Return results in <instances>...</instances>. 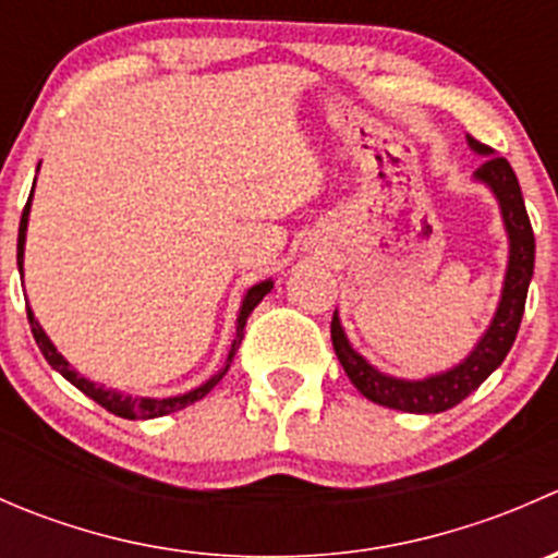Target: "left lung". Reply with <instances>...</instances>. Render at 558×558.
Segmentation results:
<instances>
[{
  "label": "left lung",
  "instance_id": "8db88e82",
  "mask_svg": "<svg viewBox=\"0 0 558 558\" xmlns=\"http://www.w3.org/2000/svg\"><path fill=\"white\" fill-rule=\"evenodd\" d=\"M466 143L475 154L488 156L475 170V180L486 183L497 196L505 232H508L510 240L508 272H505L497 313H494L492 324L483 331L477 345L470 351V356L448 369V373L429 375L424 380L391 378V375L375 369L362 353L353 351L337 313L331 318V345H335L337 359H340L351 384L364 397L373 399L375 404L402 410V413H442V410H451L461 399L470 397L505 362L508 351L513 348L515 335H519L523 305H526L529 280H532L534 272V232L526 216V205H523L519 178H515L508 159L494 156L488 145L477 143L475 137H466Z\"/></svg>",
  "mask_w": 558,
  "mask_h": 558
}]
</instances>
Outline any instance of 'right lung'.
<instances>
[{
    "label": "right lung",
    "mask_w": 558,
    "mask_h": 558,
    "mask_svg": "<svg viewBox=\"0 0 558 558\" xmlns=\"http://www.w3.org/2000/svg\"><path fill=\"white\" fill-rule=\"evenodd\" d=\"M32 196H35V185H32V194H29V199H26L24 213H21V227H19V272H21V278H24V245H26V223H29V210H32ZM269 289H272V280H264V283L251 286V289H247V294L243 296V305H240V313H238V335H234L232 348H229V356H227V364H223V369H218L210 380H205V384H202L199 388H194V391H185V393H178V397H165V399L129 397V393L116 391V388H105L102 384H94V380L83 378V375L75 373V369L70 367V362H66V359L56 351V345L50 342V337L43 331V326H39V320L35 318V313H32L29 305H26V315H29V326H32V335H35V340H37V348L43 351L45 362H48L56 373L64 375L72 386L81 388L86 397H92L94 402L102 404V408L110 410L112 415H121V418H129V421H140V418H159V415H170V413H174V410H183V408H189V404L199 402L205 393L213 391V386H216L218 380L227 375L229 364H232L234 353H238L240 342H243L247 315H251L253 307H256L258 302L269 294Z\"/></svg>",
    "instance_id": "1"
}]
</instances>
